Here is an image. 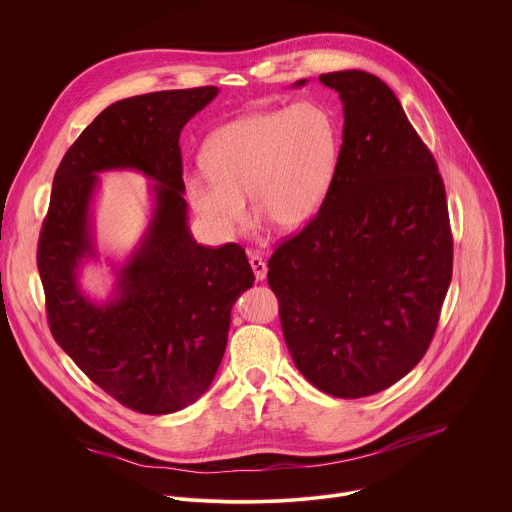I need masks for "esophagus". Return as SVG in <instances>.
<instances>
[{
  "label": "esophagus",
  "mask_w": 512,
  "mask_h": 512,
  "mask_svg": "<svg viewBox=\"0 0 512 512\" xmlns=\"http://www.w3.org/2000/svg\"><path fill=\"white\" fill-rule=\"evenodd\" d=\"M250 266H252V270H254L256 280H258V282H262V280L266 278V274H268V266H266V262H264L260 256L250 254Z\"/></svg>",
  "instance_id": "esophagus-1"
}]
</instances>
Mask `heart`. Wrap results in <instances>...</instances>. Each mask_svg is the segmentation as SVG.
Segmentation results:
<instances>
[{
	"label": "heart",
	"instance_id": "1",
	"mask_svg": "<svg viewBox=\"0 0 512 512\" xmlns=\"http://www.w3.org/2000/svg\"><path fill=\"white\" fill-rule=\"evenodd\" d=\"M341 144L335 110L317 100L244 114L207 138L205 171L183 179L187 201L220 236L246 222V195L258 215L299 230L329 197Z\"/></svg>",
	"mask_w": 512,
	"mask_h": 512
}]
</instances>
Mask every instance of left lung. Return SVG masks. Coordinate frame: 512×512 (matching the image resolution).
<instances>
[{
    "instance_id": "1",
    "label": "left lung",
    "mask_w": 512,
    "mask_h": 512,
    "mask_svg": "<svg viewBox=\"0 0 512 512\" xmlns=\"http://www.w3.org/2000/svg\"><path fill=\"white\" fill-rule=\"evenodd\" d=\"M319 80L343 102L339 171L319 213L272 254L268 284L297 370L329 396L363 398L426 355L453 238L434 155L388 84L365 71Z\"/></svg>"
}]
</instances>
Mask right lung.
Segmentation results:
<instances>
[{
    "mask_svg": "<svg viewBox=\"0 0 512 512\" xmlns=\"http://www.w3.org/2000/svg\"><path fill=\"white\" fill-rule=\"evenodd\" d=\"M217 94V86L161 90L102 110L65 153L39 236L37 268L55 341L94 384L140 414H171L207 392L226 349L230 309L254 284L238 244H197L187 224L179 136ZM124 168L152 181V219L115 269L113 295L94 302L77 278L97 257V173Z\"/></svg>",
    "mask_w": 512,
    "mask_h": 512,
    "instance_id": "right-lung-1",
    "label": "right lung"
}]
</instances>
